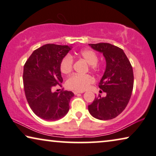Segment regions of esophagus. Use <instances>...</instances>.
I'll use <instances>...</instances> for the list:
<instances>
[{
	"label": "esophagus",
	"mask_w": 156,
	"mask_h": 156,
	"mask_svg": "<svg viewBox=\"0 0 156 156\" xmlns=\"http://www.w3.org/2000/svg\"><path fill=\"white\" fill-rule=\"evenodd\" d=\"M73 93L75 95H78V94H80V93H83V91H74Z\"/></svg>",
	"instance_id": "esophagus-1"
}]
</instances>
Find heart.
<instances>
[{"label":"heart","instance_id":"1","mask_svg":"<svg viewBox=\"0 0 156 156\" xmlns=\"http://www.w3.org/2000/svg\"><path fill=\"white\" fill-rule=\"evenodd\" d=\"M80 55L89 64L90 70L97 71L101 68V64L98 63L97 53L93 50L85 49L80 52ZM73 66V59L69 54L65 55L60 63V70L63 74H68L71 72ZM94 82V78L90 75L73 74L66 80V86L70 90L83 91L86 90Z\"/></svg>","mask_w":156,"mask_h":156}]
</instances>
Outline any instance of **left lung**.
Masks as SVG:
<instances>
[{"label": "left lung", "mask_w": 156, "mask_h": 156, "mask_svg": "<svg viewBox=\"0 0 156 156\" xmlns=\"http://www.w3.org/2000/svg\"><path fill=\"white\" fill-rule=\"evenodd\" d=\"M89 45L103 53L106 61V68L98 85L106 96L95 98L88 105L89 113L99 120L113 119L124 111L131 97L134 80L132 66L123 50L115 45L108 43Z\"/></svg>", "instance_id": "left-lung-1"}]
</instances>
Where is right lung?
I'll return each instance as SVG.
<instances>
[{
    "label": "right lung",
    "mask_w": 156,
    "mask_h": 156,
    "mask_svg": "<svg viewBox=\"0 0 156 156\" xmlns=\"http://www.w3.org/2000/svg\"><path fill=\"white\" fill-rule=\"evenodd\" d=\"M72 46L46 44L35 50L23 68V86L29 106L33 113L46 120H56L69 111L71 91L53 92L62 87L60 63Z\"/></svg>",
    "instance_id": "add662e5"
}]
</instances>
